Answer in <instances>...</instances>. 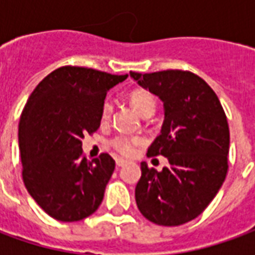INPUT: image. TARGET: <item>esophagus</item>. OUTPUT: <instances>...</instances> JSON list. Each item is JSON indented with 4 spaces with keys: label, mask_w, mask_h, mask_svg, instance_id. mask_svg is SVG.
<instances>
[{
    "label": "esophagus",
    "mask_w": 255,
    "mask_h": 255,
    "mask_svg": "<svg viewBox=\"0 0 255 255\" xmlns=\"http://www.w3.org/2000/svg\"><path fill=\"white\" fill-rule=\"evenodd\" d=\"M127 160H124V158H116V165L117 166H124L127 165Z\"/></svg>",
    "instance_id": "obj_1"
}]
</instances>
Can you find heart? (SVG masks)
<instances>
[{
  "label": "heart",
  "instance_id": "heart-1",
  "mask_svg": "<svg viewBox=\"0 0 255 255\" xmlns=\"http://www.w3.org/2000/svg\"><path fill=\"white\" fill-rule=\"evenodd\" d=\"M129 102L133 106V109L138 112L140 116L146 115H153L155 109V98L154 95L150 94L146 90H135L129 94ZM113 111L111 100H105L101 106V119L102 120H109ZM143 143V138L140 136H126L120 135L112 140L113 149L117 150L123 155H132L139 144Z\"/></svg>",
  "mask_w": 255,
  "mask_h": 255
}]
</instances>
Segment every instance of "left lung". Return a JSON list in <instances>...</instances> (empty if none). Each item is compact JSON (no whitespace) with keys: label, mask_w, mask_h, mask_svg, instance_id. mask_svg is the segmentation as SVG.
Returning <instances> with one entry per match:
<instances>
[{"label":"left lung","mask_w":255,"mask_h":255,"mask_svg":"<svg viewBox=\"0 0 255 255\" xmlns=\"http://www.w3.org/2000/svg\"><path fill=\"white\" fill-rule=\"evenodd\" d=\"M129 76L164 104L161 133L147 155L169 161L161 172L140 164L136 205L154 224L182 225L202 213L224 183L230 151L227 116L216 93L195 73L169 69Z\"/></svg>","instance_id":"left-lung-1"}]
</instances>
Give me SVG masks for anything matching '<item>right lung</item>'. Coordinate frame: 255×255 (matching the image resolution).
<instances>
[{"mask_svg": "<svg viewBox=\"0 0 255 255\" xmlns=\"http://www.w3.org/2000/svg\"><path fill=\"white\" fill-rule=\"evenodd\" d=\"M127 76L68 65L31 93L19 123L23 182L53 219L79 221L102 202L116 164L108 153L87 161L82 139L100 128L106 93Z\"/></svg>", "mask_w": 255, "mask_h": 255, "instance_id": "add662e5", "label": "right lung"}]
</instances>
